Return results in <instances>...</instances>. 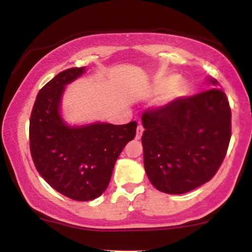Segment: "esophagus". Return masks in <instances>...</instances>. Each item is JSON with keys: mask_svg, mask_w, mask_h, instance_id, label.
Masks as SVG:
<instances>
[{"mask_svg": "<svg viewBox=\"0 0 252 252\" xmlns=\"http://www.w3.org/2000/svg\"><path fill=\"white\" fill-rule=\"evenodd\" d=\"M142 134H143V126L140 124V126H137V129H136V138H137V140H140Z\"/></svg>", "mask_w": 252, "mask_h": 252, "instance_id": "esophagus-1", "label": "esophagus"}]
</instances>
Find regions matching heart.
Segmentation results:
<instances>
[{
  "label": "heart",
  "instance_id": "b5f03b06",
  "mask_svg": "<svg viewBox=\"0 0 252 252\" xmlns=\"http://www.w3.org/2000/svg\"><path fill=\"white\" fill-rule=\"evenodd\" d=\"M180 78L172 74V76H167L162 78V79L158 80V82L152 86V89L149 90L148 94H150V96H155V94H163L162 102L169 103L172 102L175 97H178V94H180Z\"/></svg>",
  "mask_w": 252,
  "mask_h": 252
}]
</instances>
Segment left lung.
Segmentation results:
<instances>
[{"instance_id": "obj_1", "label": "left lung", "mask_w": 252, "mask_h": 252, "mask_svg": "<svg viewBox=\"0 0 252 252\" xmlns=\"http://www.w3.org/2000/svg\"><path fill=\"white\" fill-rule=\"evenodd\" d=\"M210 90L178 98L142 115L143 162L153 186L184 194L212 179L231 138V110L218 82Z\"/></svg>"}]
</instances>
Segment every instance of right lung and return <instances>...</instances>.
<instances>
[{
	"mask_svg": "<svg viewBox=\"0 0 252 252\" xmlns=\"http://www.w3.org/2000/svg\"><path fill=\"white\" fill-rule=\"evenodd\" d=\"M85 67L57 74L37 94L30 121V143L39 174L54 189L77 201L102 195L117 158L134 140L137 123L122 126L94 122L71 126L63 120L62 103L68 84L82 77Z\"/></svg>",
	"mask_w": 252,
	"mask_h": 252,
	"instance_id": "right-lung-1",
	"label": "right lung"
}]
</instances>
